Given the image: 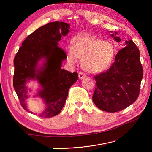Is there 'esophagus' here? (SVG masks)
Returning a JSON list of instances; mask_svg holds the SVG:
<instances>
[{"mask_svg": "<svg viewBox=\"0 0 152 152\" xmlns=\"http://www.w3.org/2000/svg\"><path fill=\"white\" fill-rule=\"evenodd\" d=\"M78 76L80 79H83L86 77V76L83 72H80L78 74Z\"/></svg>", "mask_w": 152, "mask_h": 152, "instance_id": "34e87169", "label": "esophagus"}]
</instances>
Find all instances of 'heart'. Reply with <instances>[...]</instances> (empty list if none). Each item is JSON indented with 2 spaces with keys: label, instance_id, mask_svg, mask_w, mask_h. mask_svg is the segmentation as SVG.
Listing matches in <instances>:
<instances>
[{
  "label": "heart",
  "instance_id": "obj_1",
  "mask_svg": "<svg viewBox=\"0 0 152 152\" xmlns=\"http://www.w3.org/2000/svg\"><path fill=\"white\" fill-rule=\"evenodd\" d=\"M115 53L116 49L113 43L86 34L77 35L73 39L72 46L66 48L69 64H76L77 58L81 59L82 68L92 73L107 70L111 65Z\"/></svg>",
  "mask_w": 152,
  "mask_h": 152
}]
</instances>
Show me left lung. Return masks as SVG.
<instances>
[{
    "mask_svg": "<svg viewBox=\"0 0 152 152\" xmlns=\"http://www.w3.org/2000/svg\"><path fill=\"white\" fill-rule=\"evenodd\" d=\"M110 32L116 42H121L117 32ZM125 45L117 53L109 70L94 76L96 87L92 101L104 111L124 109L133 104L140 94L143 74L140 50L132 40L125 41Z\"/></svg>",
    "mask_w": 152,
    "mask_h": 152,
    "instance_id": "obj_1",
    "label": "left lung"
}]
</instances>
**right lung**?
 <instances>
[{
	"instance_id": "right-lung-1",
	"label": "right lung",
	"mask_w": 152,
	"mask_h": 152,
	"mask_svg": "<svg viewBox=\"0 0 152 152\" xmlns=\"http://www.w3.org/2000/svg\"><path fill=\"white\" fill-rule=\"evenodd\" d=\"M70 29L66 23H48L28 35L15 56L13 86L20 104L27 112L33 113L26 103L31 91L27 86L28 82L35 80L39 83L40 88L33 97L43 100L45 109L37 115L49 118L60 113L69 89L78 80V73L61 68L66 55L58 47V42L70 32Z\"/></svg>"
}]
</instances>
